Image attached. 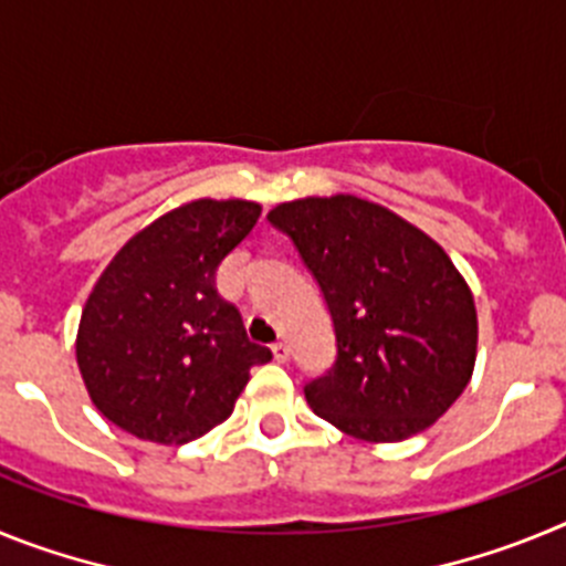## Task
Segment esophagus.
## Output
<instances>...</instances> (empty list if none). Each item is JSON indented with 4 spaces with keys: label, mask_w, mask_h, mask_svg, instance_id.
<instances>
[{
    "label": "esophagus",
    "mask_w": 566,
    "mask_h": 566,
    "mask_svg": "<svg viewBox=\"0 0 566 566\" xmlns=\"http://www.w3.org/2000/svg\"><path fill=\"white\" fill-rule=\"evenodd\" d=\"M272 354H274V359H277V363H286L289 354H292V352H289V345L280 339V343L272 345Z\"/></svg>",
    "instance_id": "obj_1"
}]
</instances>
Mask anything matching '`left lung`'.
<instances>
[{
    "label": "left lung",
    "mask_w": 566,
    "mask_h": 566,
    "mask_svg": "<svg viewBox=\"0 0 566 566\" xmlns=\"http://www.w3.org/2000/svg\"><path fill=\"white\" fill-rule=\"evenodd\" d=\"M269 223L317 280L337 337L332 368L303 388L312 411L365 442L431 428L468 388L479 334L444 249L354 195L280 203Z\"/></svg>",
    "instance_id": "1"
}]
</instances>
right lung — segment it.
<instances>
[{"label":"right lung","instance_id":"add662e5","mask_svg":"<svg viewBox=\"0 0 566 566\" xmlns=\"http://www.w3.org/2000/svg\"><path fill=\"white\" fill-rule=\"evenodd\" d=\"M260 218L252 201H192L113 258L82 312L76 359L98 411L122 431L187 444L232 413L249 368L272 359L214 289L221 260Z\"/></svg>","mask_w":566,"mask_h":566}]
</instances>
